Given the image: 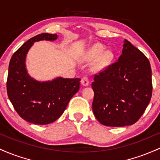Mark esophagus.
<instances>
[{"instance_id": "34e87169", "label": "esophagus", "mask_w": 160, "mask_h": 160, "mask_svg": "<svg viewBox=\"0 0 160 160\" xmlns=\"http://www.w3.org/2000/svg\"><path fill=\"white\" fill-rule=\"evenodd\" d=\"M80 82H81V84L82 86H88V85H89V78H88L87 77H84V78H82L81 79V80H80Z\"/></svg>"}]
</instances>
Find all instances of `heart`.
Wrapping results in <instances>:
<instances>
[{"label": "heart", "mask_w": 160, "mask_h": 160, "mask_svg": "<svg viewBox=\"0 0 160 160\" xmlns=\"http://www.w3.org/2000/svg\"><path fill=\"white\" fill-rule=\"evenodd\" d=\"M105 47L100 43H97L92 47L90 50V55L92 58L100 57L98 62V68H102L111 64L113 58V54L111 51H105Z\"/></svg>", "instance_id": "1"}]
</instances>
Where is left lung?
I'll return each instance as SVG.
<instances>
[{"label":"left lung","instance_id":"obj_1","mask_svg":"<svg viewBox=\"0 0 160 160\" xmlns=\"http://www.w3.org/2000/svg\"><path fill=\"white\" fill-rule=\"evenodd\" d=\"M152 73L148 58L124 40L118 61L95 74L92 111L107 126H130L140 119L152 96Z\"/></svg>","mask_w":160,"mask_h":160}]
</instances>
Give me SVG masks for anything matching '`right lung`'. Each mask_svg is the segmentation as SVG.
I'll use <instances>...</instances> for the list:
<instances>
[{
  "label": "right lung",
  "instance_id": "1",
  "mask_svg": "<svg viewBox=\"0 0 160 160\" xmlns=\"http://www.w3.org/2000/svg\"><path fill=\"white\" fill-rule=\"evenodd\" d=\"M56 34L43 33L25 42L14 52L9 64L7 91L14 109L23 120L47 125L59 118L69 101L80 89V78H57L40 82L32 78L25 66V58L34 42L56 40Z\"/></svg>",
  "mask_w": 160,
  "mask_h": 160
}]
</instances>
